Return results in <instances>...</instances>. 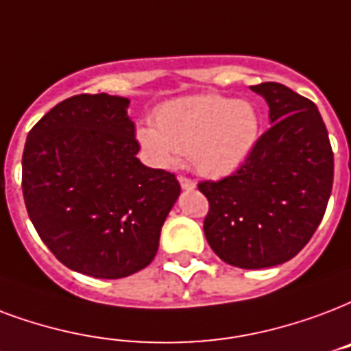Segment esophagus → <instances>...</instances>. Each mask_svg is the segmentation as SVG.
Instances as JSON below:
<instances>
[{
    "label": "esophagus",
    "mask_w": 351,
    "mask_h": 351,
    "mask_svg": "<svg viewBox=\"0 0 351 351\" xmlns=\"http://www.w3.org/2000/svg\"><path fill=\"white\" fill-rule=\"evenodd\" d=\"M178 180H180L182 189H195V187H197L195 180H191V178H187V176H180Z\"/></svg>",
    "instance_id": "obj_1"
}]
</instances>
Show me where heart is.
Segmentation results:
<instances>
[{"instance_id":"b5f03b06","label":"heart","mask_w":351,"mask_h":351,"mask_svg":"<svg viewBox=\"0 0 351 351\" xmlns=\"http://www.w3.org/2000/svg\"><path fill=\"white\" fill-rule=\"evenodd\" d=\"M259 127L252 103L206 93L162 104L154 127L140 128L138 138L156 164L173 165L182 152L200 175L221 178L247 162Z\"/></svg>"}]
</instances>
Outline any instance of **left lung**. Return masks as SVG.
Instances as JSON below:
<instances>
[{"label": "left lung", "instance_id": "obj_1", "mask_svg": "<svg viewBox=\"0 0 351 351\" xmlns=\"http://www.w3.org/2000/svg\"><path fill=\"white\" fill-rule=\"evenodd\" d=\"M269 104L271 127L247 162L199 189L210 202L204 235L239 269L285 263L318 228L333 186V151L317 104L280 82L250 86Z\"/></svg>", "mask_w": 351, "mask_h": 351}]
</instances>
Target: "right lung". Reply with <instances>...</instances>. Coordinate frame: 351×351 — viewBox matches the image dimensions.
Returning <instances> with one entry per match:
<instances>
[{"label": "right lung", "instance_id": "obj_1", "mask_svg": "<svg viewBox=\"0 0 351 351\" xmlns=\"http://www.w3.org/2000/svg\"><path fill=\"white\" fill-rule=\"evenodd\" d=\"M128 99L80 93L27 136L21 189L40 239L71 271L117 280L145 269L180 195L169 171L136 158Z\"/></svg>", "mask_w": 351, "mask_h": 351}]
</instances>
